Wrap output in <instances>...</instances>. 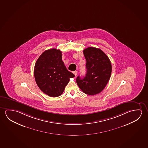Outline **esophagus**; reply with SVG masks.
<instances>
[{
	"mask_svg": "<svg viewBox=\"0 0 148 148\" xmlns=\"http://www.w3.org/2000/svg\"><path fill=\"white\" fill-rule=\"evenodd\" d=\"M73 73H74V75H75V76H77V71H75L73 72Z\"/></svg>",
	"mask_w": 148,
	"mask_h": 148,
	"instance_id": "esophagus-1",
	"label": "esophagus"
}]
</instances>
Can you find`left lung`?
<instances>
[{"instance_id": "8db88e82", "label": "left lung", "mask_w": 148, "mask_h": 148, "mask_svg": "<svg viewBox=\"0 0 148 148\" xmlns=\"http://www.w3.org/2000/svg\"><path fill=\"white\" fill-rule=\"evenodd\" d=\"M86 60V74L83 79L77 77V85L88 95L99 94L110 79L112 65L106 54L99 48L88 47L83 50Z\"/></svg>"}]
</instances>
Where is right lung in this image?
<instances>
[{
  "instance_id": "1",
  "label": "right lung",
  "mask_w": 148,
  "mask_h": 148,
  "mask_svg": "<svg viewBox=\"0 0 148 148\" xmlns=\"http://www.w3.org/2000/svg\"><path fill=\"white\" fill-rule=\"evenodd\" d=\"M62 51L52 48L42 53L36 62L35 81L44 93L51 97L63 94L71 77L75 75L68 71L62 60Z\"/></svg>"
}]
</instances>
